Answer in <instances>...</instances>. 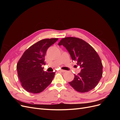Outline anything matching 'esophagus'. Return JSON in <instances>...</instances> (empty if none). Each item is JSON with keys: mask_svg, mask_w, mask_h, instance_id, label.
Listing matches in <instances>:
<instances>
[{"mask_svg": "<svg viewBox=\"0 0 120 120\" xmlns=\"http://www.w3.org/2000/svg\"><path fill=\"white\" fill-rule=\"evenodd\" d=\"M59 71L62 72H66V71L63 70H59Z\"/></svg>", "mask_w": 120, "mask_h": 120, "instance_id": "34e87169", "label": "esophagus"}]
</instances>
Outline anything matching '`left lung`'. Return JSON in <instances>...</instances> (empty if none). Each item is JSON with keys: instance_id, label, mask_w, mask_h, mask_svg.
I'll return each mask as SVG.
<instances>
[{"instance_id": "left-lung-1", "label": "left lung", "mask_w": 120, "mask_h": 120, "mask_svg": "<svg viewBox=\"0 0 120 120\" xmlns=\"http://www.w3.org/2000/svg\"><path fill=\"white\" fill-rule=\"evenodd\" d=\"M59 45H63L70 53L72 60L81 68L70 84L75 90L86 93L95 88L103 75V64L99 56L83 40L74 37L61 39Z\"/></svg>"}]
</instances>
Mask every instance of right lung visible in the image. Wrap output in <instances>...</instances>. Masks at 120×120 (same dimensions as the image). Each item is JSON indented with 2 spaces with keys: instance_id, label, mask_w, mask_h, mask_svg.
<instances>
[{
  "instance_id": "1",
  "label": "right lung",
  "mask_w": 120,
  "mask_h": 120,
  "mask_svg": "<svg viewBox=\"0 0 120 120\" xmlns=\"http://www.w3.org/2000/svg\"><path fill=\"white\" fill-rule=\"evenodd\" d=\"M57 38L43 39L26 49L17 64V74L21 86L27 92L38 94L42 92L52 82L55 72L43 71L46 50Z\"/></svg>"
}]
</instances>
